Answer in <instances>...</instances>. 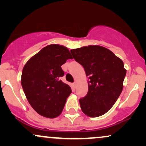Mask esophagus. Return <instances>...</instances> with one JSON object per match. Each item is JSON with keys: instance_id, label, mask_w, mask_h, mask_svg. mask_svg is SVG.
<instances>
[{"instance_id": "34e87169", "label": "esophagus", "mask_w": 146, "mask_h": 146, "mask_svg": "<svg viewBox=\"0 0 146 146\" xmlns=\"http://www.w3.org/2000/svg\"><path fill=\"white\" fill-rule=\"evenodd\" d=\"M77 84H78V83H77V82H75L73 84V86H74V87H76V86H77Z\"/></svg>"}]
</instances>
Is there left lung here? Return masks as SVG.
<instances>
[{
	"instance_id": "1",
	"label": "left lung",
	"mask_w": 146,
	"mask_h": 146,
	"mask_svg": "<svg viewBox=\"0 0 146 146\" xmlns=\"http://www.w3.org/2000/svg\"><path fill=\"white\" fill-rule=\"evenodd\" d=\"M71 53L89 78L88 93L80 99L82 110L90 117L103 115L113 107L123 90L126 74L123 61L99 45L72 49Z\"/></svg>"
}]
</instances>
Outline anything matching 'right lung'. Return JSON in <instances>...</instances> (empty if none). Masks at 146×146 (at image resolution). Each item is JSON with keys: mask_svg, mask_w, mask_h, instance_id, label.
Returning <instances> with one entry per match:
<instances>
[{"mask_svg": "<svg viewBox=\"0 0 146 146\" xmlns=\"http://www.w3.org/2000/svg\"><path fill=\"white\" fill-rule=\"evenodd\" d=\"M73 59L66 46L50 44L31 57L23 67L21 84L31 107L42 116L58 117L62 112L71 88L60 80L61 66Z\"/></svg>", "mask_w": 146, "mask_h": 146, "instance_id": "add662e5", "label": "right lung"}]
</instances>
